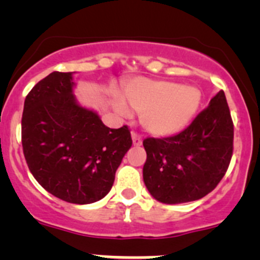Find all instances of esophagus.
I'll return each mask as SVG.
<instances>
[{"mask_svg": "<svg viewBox=\"0 0 260 260\" xmlns=\"http://www.w3.org/2000/svg\"><path fill=\"white\" fill-rule=\"evenodd\" d=\"M132 141H133V145L135 146L142 145V137H141L137 132H132Z\"/></svg>", "mask_w": 260, "mask_h": 260, "instance_id": "esophagus-1", "label": "esophagus"}]
</instances>
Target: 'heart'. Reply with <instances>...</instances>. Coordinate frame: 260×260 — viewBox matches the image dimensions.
Here are the masks:
<instances>
[{"mask_svg": "<svg viewBox=\"0 0 260 260\" xmlns=\"http://www.w3.org/2000/svg\"><path fill=\"white\" fill-rule=\"evenodd\" d=\"M124 99L131 109L141 114V123L149 133L170 136L192 120L200 107L201 93L195 86L138 78L125 86ZM112 101L120 114H128L119 95L114 94Z\"/></svg>", "mask_w": 260, "mask_h": 260, "instance_id": "obj_1", "label": "heart"}]
</instances>
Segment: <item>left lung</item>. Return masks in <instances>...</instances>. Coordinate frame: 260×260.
I'll return each instance as SVG.
<instances>
[{"label": "left lung", "instance_id": "8db88e82", "mask_svg": "<svg viewBox=\"0 0 260 260\" xmlns=\"http://www.w3.org/2000/svg\"><path fill=\"white\" fill-rule=\"evenodd\" d=\"M234 124L224 91L196 115L182 132L143 141L147 159L143 181L164 204L195 201L221 181L233 156Z\"/></svg>", "mask_w": 260, "mask_h": 260}]
</instances>
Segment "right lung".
<instances>
[{
	"label": "right lung",
	"mask_w": 260,
	"mask_h": 260,
	"mask_svg": "<svg viewBox=\"0 0 260 260\" xmlns=\"http://www.w3.org/2000/svg\"><path fill=\"white\" fill-rule=\"evenodd\" d=\"M73 73L54 72L30 90L23 104L21 141L28 170L51 195L91 204L113 186L132 146L127 125L111 129L73 94Z\"/></svg>",
	"instance_id": "1"
}]
</instances>
